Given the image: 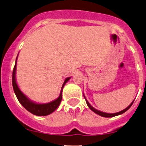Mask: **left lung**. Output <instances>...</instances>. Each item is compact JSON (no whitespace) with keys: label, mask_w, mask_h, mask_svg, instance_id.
<instances>
[{"label":"left lung","mask_w":146,"mask_h":146,"mask_svg":"<svg viewBox=\"0 0 146 146\" xmlns=\"http://www.w3.org/2000/svg\"><path fill=\"white\" fill-rule=\"evenodd\" d=\"M85 100H86V103H87V106H88V107L90 108V109L92 110L93 112H94V113H96V114L99 115L100 116H102V117H114V116H117V115H120V114H122V113H124L125 112L127 111V110H128L129 108L131 106H132L133 103H134V101H133L132 103H131V104H130V105L127 108H126L125 110H122V111H119V112H118V113H104V112H101V111H99V110H97L96 109H95L94 108H93V107L90 105V103L87 101V99H85Z\"/></svg>","instance_id":"obj_1"}]
</instances>
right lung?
<instances>
[{"label":"right lung","mask_w":146,"mask_h":146,"mask_svg":"<svg viewBox=\"0 0 146 146\" xmlns=\"http://www.w3.org/2000/svg\"><path fill=\"white\" fill-rule=\"evenodd\" d=\"M16 64L17 60L15 62V67L13 68V71H12V87H13L14 92H15V94H16L17 98L18 101L19 103L26 108L29 112L31 113L32 114L38 116H45L47 115H50L52 112L54 111L58 106L60 104L61 99H62V90L65 84L69 80L70 78H67L64 81V84H63L62 87H61V91L59 97L56 99V100L52 101V102L49 103V104H38L36 103H33L24 94L19 90V87H18L17 84L16 82V80H15V72H16Z\"/></svg>","instance_id":"right-lung-1"}]
</instances>
